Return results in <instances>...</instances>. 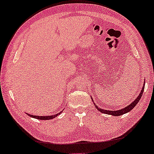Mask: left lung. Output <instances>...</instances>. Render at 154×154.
<instances>
[{
  "label": "left lung",
  "instance_id": "8db88e82",
  "mask_svg": "<svg viewBox=\"0 0 154 154\" xmlns=\"http://www.w3.org/2000/svg\"><path fill=\"white\" fill-rule=\"evenodd\" d=\"M144 88H145V84H143V87L142 88V90H141L140 92V94H139V96L136 98L135 100H134V102H132L130 105H129V106H126L125 108H124L123 109H119V110H117V111H109V110H106V109H102L101 108H99L97 106L95 103H94L95 105V107H96V108H97L99 109V111H100L102 113H105V114H110V115H113V116H121L122 114H125L127 112H130V110H131L134 107H135L136 105H137L138 102L140 101V99L141 98V97H142L143 95V92L144 91ZM94 102V101H93Z\"/></svg>",
  "mask_w": 154,
  "mask_h": 154
}]
</instances>
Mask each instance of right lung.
<instances>
[{"label": "right lung", "instance_id": "right-lung-1", "mask_svg": "<svg viewBox=\"0 0 154 154\" xmlns=\"http://www.w3.org/2000/svg\"><path fill=\"white\" fill-rule=\"evenodd\" d=\"M59 114H60V112ZM59 114H55V115H53V116H33V115H31V114H29L28 115L31 117H33V118L37 119H40V120H49V119H53V118H55V116H57Z\"/></svg>", "mask_w": 154, "mask_h": 154}]
</instances>
